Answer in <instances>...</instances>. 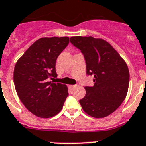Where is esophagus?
<instances>
[{
	"instance_id": "1",
	"label": "esophagus",
	"mask_w": 146,
	"mask_h": 146,
	"mask_svg": "<svg viewBox=\"0 0 146 146\" xmlns=\"http://www.w3.org/2000/svg\"><path fill=\"white\" fill-rule=\"evenodd\" d=\"M69 86L70 87V88H72V89H74V88H76L77 86H76V85H72V86Z\"/></svg>"
}]
</instances>
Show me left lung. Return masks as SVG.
Segmentation results:
<instances>
[{"instance_id": "8db88e82", "label": "left lung", "mask_w": 146, "mask_h": 146, "mask_svg": "<svg viewBox=\"0 0 146 146\" xmlns=\"http://www.w3.org/2000/svg\"><path fill=\"white\" fill-rule=\"evenodd\" d=\"M70 43L81 50L87 75L94 76L95 84L86 86L80 100L83 111L92 117H108L117 110L127 96L129 72L126 62L108 42L93 37L76 36Z\"/></svg>"}]
</instances>
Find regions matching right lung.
<instances>
[{"mask_svg":"<svg viewBox=\"0 0 146 146\" xmlns=\"http://www.w3.org/2000/svg\"><path fill=\"white\" fill-rule=\"evenodd\" d=\"M69 44L68 37L42 38L34 42L16 64L13 82L24 106L34 115L52 117L61 111L67 86L48 79L57 76L56 60Z\"/></svg>","mask_w":146,"mask_h":146,"instance_id":"obj_1","label":"right lung"}]
</instances>
